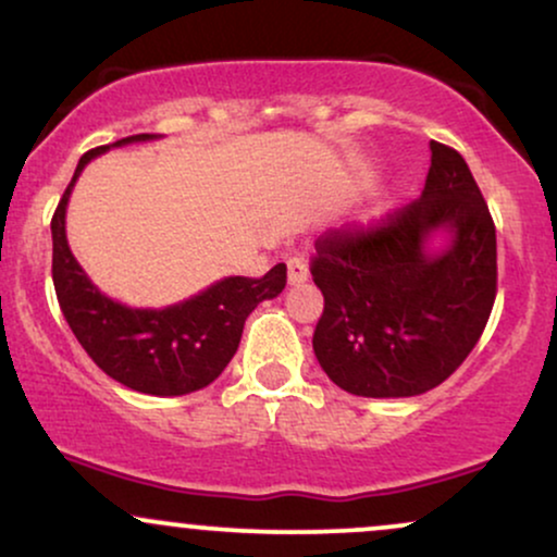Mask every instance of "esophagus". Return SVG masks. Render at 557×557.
Wrapping results in <instances>:
<instances>
[{"label":"esophagus","instance_id":"1","mask_svg":"<svg viewBox=\"0 0 557 557\" xmlns=\"http://www.w3.org/2000/svg\"><path fill=\"white\" fill-rule=\"evenodd\" d=\"M286 278H289V286L305 284V281L310 278V268H307V260L305 258H289V263H286Z\"/></svg>","mask_w":557,"mask_h":557}]
</instances>
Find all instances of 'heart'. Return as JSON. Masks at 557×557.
Wrapping results in <instances>:
<instances>
[{"instance_id":"1","label":"heart","mask_w":557,"mask_h":557,"mask_svg":"<svg viewBox=\"0 0 557 557\" xmlns=\"http://www.w3.org/2000/svg\"><path fill=\"white\" fill-rule=\"evenodd\" d=\"M389 211H393V201H389V198H382V201H376V203L372 206V209L367 211V216L361 219V224H363V226L380 224L382 219H387Z\"/></svg>"}]
</instances>
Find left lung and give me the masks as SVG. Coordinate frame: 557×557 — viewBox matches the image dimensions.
Returning <instances> with one entry per match:
<instances>
[{"label":"left lung","mask_w":557,"mask_h":557,"mask_svg":"<svg viewBox=\"0 0 557 557\" xmlns=\"http://www.w3.org/2000/svg\"><path fill=\"white\" fill-rule=\"evenodd\" d=\"M423 194L372 232H327L312 278L325 297L312 348L359 397H413L468 359L496 299V226L468 162L431 141Z\"/></svg>","instance_id":"1"}]
</instances>
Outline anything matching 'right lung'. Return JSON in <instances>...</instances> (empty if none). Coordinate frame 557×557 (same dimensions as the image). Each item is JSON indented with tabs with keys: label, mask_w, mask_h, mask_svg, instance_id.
Masks as SVG:
<instances>
[{
	"label": "right lung",
	"mask_w": 557,
	"mask_h": 557,
	"mask_svg": "<svg viewBox=\"0 0 557 557\" xmlns=\"http://www.w3.org/2000/svg\"><path fill=\"white\" fill-rule=\"evenodd\" d=\"M160 134H136L89 149L74 170L51 219L53 286L61 312L89 359L123 387L154 397H181L209 387L235 356L247 314L260 301L276 299L286 286V265L263 278L226 276L194 297L168 307H128L102 294L77 263L66 239V206L74 183L95 157L126 144L157 141Z\"/></svg>",
	"instance_id": "add662e5"
}]
</instances>
